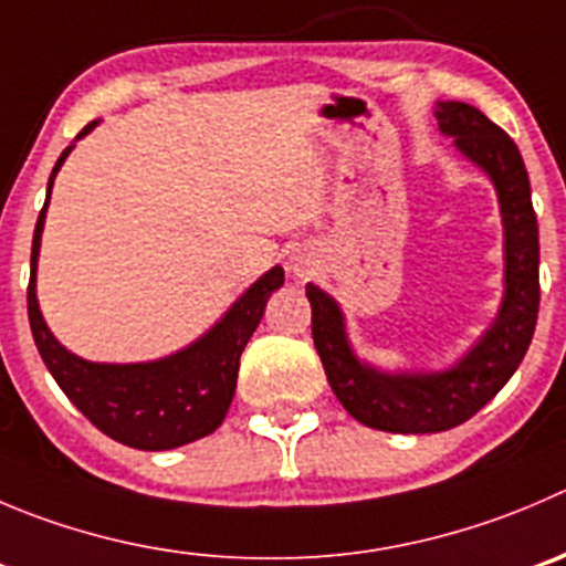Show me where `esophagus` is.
<instances>
[{
    "label": "esophagus",
    "instance_id": "obj_1",
    "mask_svg": "<svg viewBox=\"0 0 566 566\" xmlns=\"http://www.w3.org/2000/svg\"><path fill=\"white\" fill-rule=\"evenodd\" d=\"M294 272H297V274H300V272H305V263H303V261L294 263Z\"/></svg>",
    "mask_w": 566,
    "mask_h": 566
}]
</instances>
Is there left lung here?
<instances>
[{
	"instance_id": "obj_1",
	"label": "left lung",
	"mask_w": 566,
	"mask_h": 566,
	"mask_svg": "<svg viewBox=\"0 0 566 566\" xmlns=\"http://www.w3.org/2000/svg\"><path fill=\"white\" fill-rule=\"evenodd\" d=\"M441 136L492 180L503 217V300L492 325L444 369H380L349 344L344 311L308 283L311 331L327 384L349 417L386 433H441L475 417L522 364L539 314V224L509 133L467 102H436Z\"/></svg>"
}]
</instances>
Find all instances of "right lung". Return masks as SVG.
Here are the masks:
<instances>
[{
    "instance_id": "obj_1",
    "label": "right lung",
    "mask_w": 566,
    "mask_h": 566,
    "mask_svg": "<svg viewBox=\"0 0 566 566\" xmlns=\"http://www.w3.org/2000/svg\"><path fill=\"white\" fill-rule=\"evenodd\" d=\"M99 122H91L80 136L63 149L46 182V202L38 213L32 233L30 286H27V314L32 338L46 369L63 395L96 424L105 436L136 450H175L213 433L222 424L235 395L239 358L255 333L272 292L283 286V266H272L230 305L217 325L208 327L197 342L166 358L138 360V364H99L85 360L63 347L44 322L35 294L38 252L44 233L46 208L52 186L66 164L69 153Z\"/></svg>"
}]
</instances>
